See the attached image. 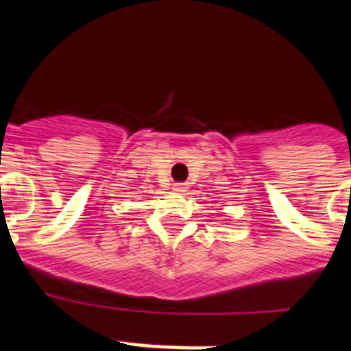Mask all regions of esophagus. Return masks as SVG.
<instances>
[{
	"instance_id": "34e87169",
	"label": "esophagus",
	"mask_w": 351,
	"mask_h": 351,
	"mask_svg": "<svg viewBox=\"0 0 351 351\" xmlns=\"http://www.w3.org/2000/svg\"><path fill=\"white\" fill-rule=\"evenodd\" d=\"M173 190L178 191V193H182V191H186V184L184 182H176V184H173Z\"/></svg>"
}]
</instances>
